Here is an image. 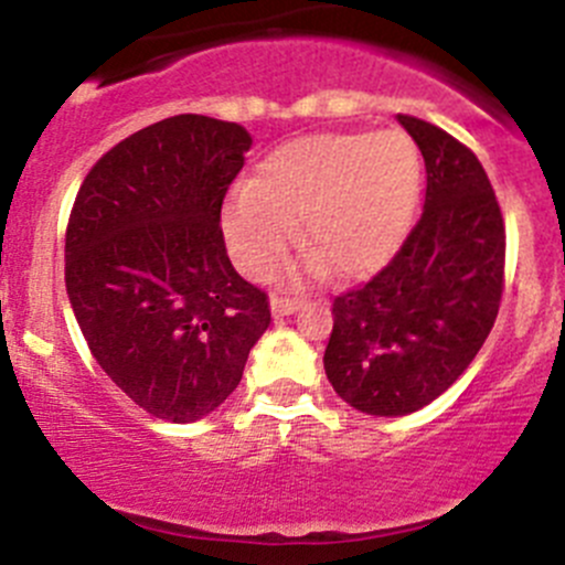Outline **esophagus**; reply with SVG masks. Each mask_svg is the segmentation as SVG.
Returning <instances> with one entry per match:
<instances>
[{
    "label": "esophagus",
    "mask_w": 565,
    "mask_h": 565,
    "mask_svg": "<svg viewBox=\"0 0 565 565\" xmlns=\"http://www.w3.org/2000/svg\"><path fill=\"white\" fill-rule=\"evenodd\" d=\"M270 306H273V315L287 317V315H292L295 309H298V300L289 298V295H273Z\"/></svg>",
    "instance_id": "1"
}]
</instances>
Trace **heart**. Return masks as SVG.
<instances>
[{
	"instance_id": "heart-1",
	"label": "heart",
	"mask_w": 565,
	"mask_h": 565,
	"mask_svg": "<svg viewBox=\"0 0 565 565\" xmlns=\"http://www.w3.org/2000/svg\"><path fill=\"white\" fill-rule=\"evenodd\" d=\"M418 191V147L402 130L306 136L276 147L254 182L230 193L224 232L243 270L270 276L303 221L306 246L330 270L361 276L402 243Z\"/></svg>"
}]
</instances>
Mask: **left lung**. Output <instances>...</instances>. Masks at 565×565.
Wrapping results in <instances>:
<instances>
[{
    "instance_id": "obj_1",
    "label": "left lung",
    "mask_w": 565,
    "mask_h": 565,
    "mask_svg": "<svg viewBox=\"0 0 565 565\" xmlns=\"http://www.w3.org/2000/svg\"><path fill=\"white\" fill-rule=\"evenodd\" d=\"M426 163L424 213L388 265L333 298L324 374L369 415H407L461 377L487 341L505 284V224L476 152L398 114Z\"/></svg>"
}]
</instances>
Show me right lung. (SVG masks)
I'll list each match as a JSON object with an SVG mask.
<instances>
[{
	"label": "right lung",
	"mask_w": 565,
	"mask_h": 565,
	"mask_svg": "<svg viewBox=\"0 0 565 565\" xmlns=\"http://www.w3.org/2000/svg\"><path fill=\"white\" fill-rule=\"evenodd\" d=\"M248 147L243 125L204 114L147 125L89 169L67 221V298L89 352L172 424L224 404L270 324L267 292L232 267L221 232Z\"/></svg>",
	"instance_id": "add662e5"
}]
</instances>
